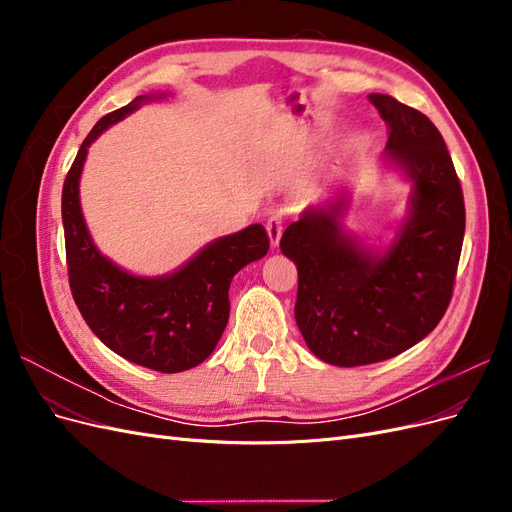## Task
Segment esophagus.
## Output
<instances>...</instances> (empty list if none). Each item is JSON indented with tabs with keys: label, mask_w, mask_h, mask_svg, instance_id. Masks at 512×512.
<instances>
[{
	"label": "esophagus",
	"mask_w": 512,
	"mask_h": 512,
	"mask_svg": "<svg viewBox=\"0 0 512 512\" xmlns=\"http://www.w3.org/2000/svg\"><path fill=\"white\" fill-rule=\"evenodd\" d=\"M267 232H269L271 245L277 247V243H280V239H282V232H284V215L282 213H275L267 220Z\"/></svg>",
	"instance_id": "esophagus-1"
}]
</instances>
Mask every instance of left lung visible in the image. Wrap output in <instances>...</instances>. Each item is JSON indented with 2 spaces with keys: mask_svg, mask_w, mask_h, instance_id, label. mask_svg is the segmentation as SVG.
<instances>
[{
  "mask_svg": "<svg viewBox=\"0 0 512 512\" xmlns=\"http://www.w3.org/2000/svg\"><path fill=\"white\" fill-rule=\"evenodd\" d=\"M389 128L386 156L414 181L410 215L393 245L374 256L339 224L344 196L309 209L282 235L299 271L294 318L307 348L339 367L380 363L438 327L453 297L466 207L451 153L431 119L371 94Z\"/></svg>",
  "mask_w": 512,
  "mask_h": 512,
  "instance_id": "obj_1",
  "label": "left lung"
}]
</instances>
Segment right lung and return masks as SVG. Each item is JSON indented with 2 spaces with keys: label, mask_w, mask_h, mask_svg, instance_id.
<instances>
[{
  "label": "right lung",
  "mask_w": 512,
  "mask_h": 512,
  "mask_svg": "<svg viewBox=\"0 0 512 512\" xmlns=\"http://www.w3.org/2000/svg\"><path fill=\"white\" fill-rule=\"evenodd\" d=\"M145 100L151 98L138 96L104 115L68 170L61 192L68 282L76 307L102 344L136 365L177 374L203 363L218 346L230 314L232 277L269 252V235L262 224L247 226L209 243L188 265L164 277L130 275L98 252L79 203L87 147Z\"/></svg>",
  "instance_id": "add662e5"
}]
</instances>
